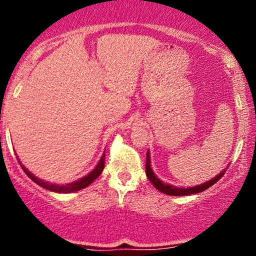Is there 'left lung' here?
Segmentation results:
<instances>
[{"label": "left lung", "mask_w": 256, "mask_h": 256, "mask_svg": "<svg viewBox=\"0 0 256 256\" xmlns=\"http://www.w3.org/2000/svg\"><path fill=\"white\" fill-rule=\"evenodd\" d=\"M146 177H148L149 180H150L152 183L154 184V186L158 190H160L161 192L166 194V195H172V196H184V195H192V194H198V192H204L206 189H208V188L212 186L213 184H216V182H218L219 179L224 176L225 171H222L220 174L216 176V178L208 180L207 183H204L201 185H196V186H192V188H186V189H183V188H176V186H173V185L162 183V182H161L160 179H158L156 176L154 174V172H152V170L150 167V155H149V152H146Z\"/></svg>", "instance_id": "left-lung-1"}]
</instances>
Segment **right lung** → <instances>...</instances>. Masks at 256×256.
<instances>
[{"label": "right lung", "instance_id": "right-lung-1", "mask_svg": "<svg viewBox=\"0 0 256 256\" xmlns=\"http://www.w3.org/2000/svg\"><path fill=\"white\" fill-rule=\"evenodd\" d=\"M18 161H19V158H18ZM19 164H20V161H19ZM20 165H22V164H20ZM22 168L24 170V172L26 173V176H28V178L32 179V180H34L36 184L40 185V186L44 188V189L50 190V192H78V190L86 188L88 185H90L96 178L98 177L100 174H101L102 171H104V156L101 158V160H100V162L98 164V166L95 167V170H94V171H91L89 174L85 176V177H83L82 179H79V180L73 182V183L66 184V185H58V184L48 183V182H44V180H42V179L34 177L31 172H28V168H25L24 165H22Z\"/></svg>", "mask_w": 256, "mask_h": 256}]
</instances>
